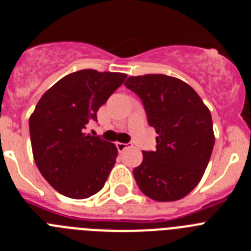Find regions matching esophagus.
<instances>
[{
	"mask_svg": "<svg viewBox=\"0 0 251 251\" xmlns=\"http://www.w3.org/2000/svg\"><path fill=\"white\" fill-rule=\"evenodd\" d=\"M115 146H117V150H118L119 152H123L124 150H127L128 147H130L129 143H121V142H117Z\"/></svg>",
	"mask_w": 251,
	"mask_h": 251,
	"instance_id": "34e87169",
	"label": "esophagus"
}]
</instances>
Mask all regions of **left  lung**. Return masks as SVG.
Segmentation results:
<instances>
[{"instance_id": "left-lung-1", "label": "left lung", "mask_w": 251, "mask_h": 251, "mask_svg": "<svg viewBox=\"0 0 251 251\" xmlns=\"http://www.w3.org/2000/svg\"><path fill=\"white\" fill-rule=\"evenodd\" d=\"M141 98L156 129V151H143L133 170L141 191L159 202L185 197L202 178L215 145L211 113L191 86L163 74L129 76L124 83Z\"/></svg>"}]
</instances>
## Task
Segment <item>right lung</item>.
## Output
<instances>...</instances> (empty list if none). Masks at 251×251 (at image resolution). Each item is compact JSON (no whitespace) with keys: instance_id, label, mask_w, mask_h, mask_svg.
<instances>
[{"instance_id":"1","label":"right lung","mask_w":251,"mask_h":251,"mask_svg":"<svg viewBox=\"0 0 251 251\" xmlns=\"http://www.w3.org/2000/svg\"><path fill=\"white\" fill-rule=\"evenodd\" d=\"M126 77L79 70L60 79L37 103L28 121L31 147L37 168L59 194L81 200L103 188L118 151L85 129Z\"/></svg>"}]
</instances>
